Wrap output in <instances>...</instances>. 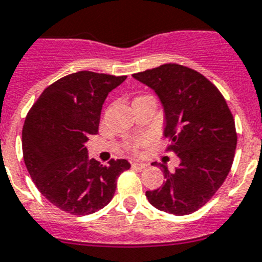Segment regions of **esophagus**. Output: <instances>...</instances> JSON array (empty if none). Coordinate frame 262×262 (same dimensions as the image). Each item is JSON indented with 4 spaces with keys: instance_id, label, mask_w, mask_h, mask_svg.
Here are the masks:
<instances>
[{
    "instance_id": "obj_1",
    "label": "esophagus",
    "mask_w": 262,
    "mask_h": 262,
    "mask_svg": "<svg viewBox=\"0 0 262 262\" xmlns=\"http://www.w3.org/2000/svg\"><path fill=\"white\" fill-rule=\"evenodd\" d=\"M132 166L136 169H140V170H142V169L148 168V164H145V162H140V161H133L132 162Z\"/></svg>"
}]
</instances>
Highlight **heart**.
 Listing matches in <instances>:
<instances>
[{
  "mask_svg": "<svg viewBox=\"0 0 262 262\" xmlns=\"http://www.w3.org/2000/svg\"><path fill=\"white\" fill-rule=\"evenodd\" d=\"M148 141H149V137L137 138V140H133V141L129 144V148H130L132 150H137L138 148H141V146H144L145 144H148Z\"/></svg>",
  "mask_w": 262,
  "mask_h": 262,
  "instance_id": "1",
  "label": "heart"
}]
</instances>
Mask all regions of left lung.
<instances>
[{"label": "left lung", "mask_w": 262, "mask_h": 262, "mask_svg": "<svg viewBox=\"0 0 262 262\" xmlns=\"http://www.w3.org/2000/svg\"><path fill=\"white\" fill-rule=\"evenodd\" d=\"M133 77L161 101L168 149L180 158L174 172L160 164L164 185L146 197L158 210L190 214L212 199L232 168L237 145L232 113L220 90L190 68L165 63Z\"/></svg>", "instance_id": "8db88e82"}]
</instances>
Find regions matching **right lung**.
<instances>
[{
  "label": "right lung",
  "mask_w": 262,
  "mask_h": 262,
  "mask_svg": "<svg viewBox=\"0 0 262 262\" xmlns=\"http://www.w3.org/2000/svg\"><path fill=\"white\" fill-rule=\"evenodd\" d=\"M126 76L77 72L46 88L23 127L26 169L41 194L63 212L86 216L113 199L126 160L101 165L89 160L85 144L96 135L107 94Z\"/></svg>",
  "instance_id": "right-lung-1"
}]
</instances>
